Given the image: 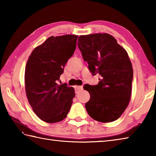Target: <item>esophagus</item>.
I'll return each mask as SVG.
<instances>
[{
	"mask_svg": "<svg viewBox=\"0 0 156 156\" xmlns=\"http://www.w3.org/2000/svg\"><path fill=\"white\" fill-rule=\"evenodd\" d=\"M75 89L77 91H80L83 89V87H82V86H76Z\"/></svg>",
	"mask_w": 156,
	"mask_h": 156,
	"instance_id": "esophagus-1",
	"label": "esophagus"
}]
</instances>
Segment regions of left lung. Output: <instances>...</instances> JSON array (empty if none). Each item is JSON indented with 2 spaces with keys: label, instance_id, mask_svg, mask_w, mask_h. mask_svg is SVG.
<instances>
[{
  "label": "left lung",
  "instance_id": "left-lung-1",
  "mask_svg": "<svg viewBox=\"0 0 156 156\" xmlns=\"http://www.w3.org/2000/svg\"><path fill=\"white\" fill-rule=\"evenodd\" d=\"M78 41L92 75L101 76L97 85L84 87L90 96L85 105L87 112L99 122L117 120L131 97L133 71L127 52L108 34L80 35Z\"/></svg>",
  "mask_w": 156,
  "mask_h": 156
}]
</instances>
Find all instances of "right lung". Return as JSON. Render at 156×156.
Wrapping results in <instances>:
<instances>
[{
    "instance_id": "right-lung-1",
    "label": "right lung",
    "mask_w": 156,
    "mask_h": 156,
    "mask_svg": "<svg viewBox=\"0 0 156 156\" xmlns=\"http://www.w3.org/2000/svg\"><path fill=\"white\" fill-rule=\"evenodd\" d=\"M78 35L51 36L29 55L25 70L26 95L37 117L46 122L62 121L70 109L74 88L58 84L68 59L74 54Z\"/></svg>"
}]
</instances>
